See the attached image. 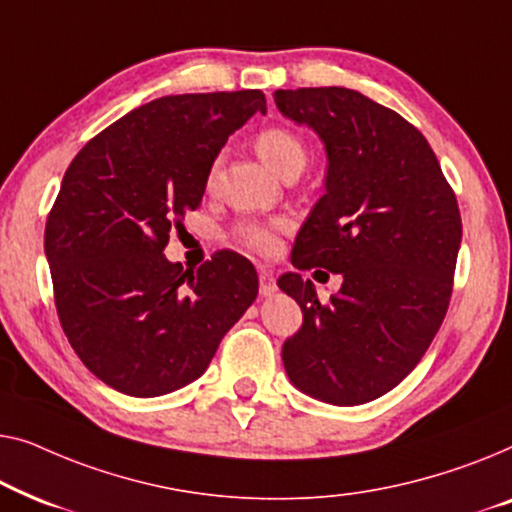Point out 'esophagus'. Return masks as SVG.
I'll use <instances>...</instances> for the list:
<instances>
[{
  "label": "esophagus",
  "mask_w": 512,
  "mask_h": 512,
  "mask_svg": "<svg viewBox=\"0 0 512 512\" xmlns=\"http://www.w3.org/2000/svg\"><path fill=\"white\" fill-rule=\"evenodd\" d=\"M276 278H273V273L269 269H264V266H259V294L262 297H271V294H276Z\"/></svg>",
  "instance_id": "esophagus-1"
}]
</instances>
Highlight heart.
<instances>
[{"label": "heart", "instance_id": "heart-1", "mask_svg": "<svg viewBox=\"0 0 512 512\" xmlns=\"http://www.w3.org/2000/svg\"><path fill=\"white\" fill-rule=\"evenodd\" d=\"M255 150L262 160L269 164V169L276 171L278 176L287 174L292 169H304L306 164V143L292 129L273 125L264 127L255 136ZM280 222H246L239 227V239L246 243L250 250L257 253H271L278 246Z\"/></svg>", "mask_w": 512, "mask_h": 512}]
</instances>
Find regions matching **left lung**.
I'll return each mask as SVG.
<instances>
[{
    "mask_svg": "<svg viewBox=\"0 0 512 512\" xmlns=\"http://www.w3.org/2000/svg\"><path fill=\"white\" fill-rule=\"evenodd\" d=\"M273 99L327 153L325 194L299 229L292 264L343 276L327 304L299 273L278 278L304 313L283 364L308 397L359 406L397 387L441 327L462 243L457 197L427 139L362 92L299 88Z\"/></svg>",
    "mask_w": 512,
    "mask_h": 512,
    "instance_id": "left-lung-1",
    "label": "left lung"
}]
</instances>
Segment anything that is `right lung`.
Returning <instances> with one entry per match:
<instances>
[{
	"label": "right lung",
	"instance_id": "add662e5",
	"mask_svg": "<svg viewBox=\"0 0 512 512\" xmlns=\"http://www.w3.org/2000/svg\"><path fill=\"white\" fill-rule=\"evenodd\" d=\"M266 113L259 90L171 95L85 143L62 178L43 248L71 348L129 397H162L208 369L257 297V271L222 250L197 273L164 248L204 197L229 134Z\"/></svg>",
	"mask_w": 512,
	"mask_h": 512
}]
</instances>
